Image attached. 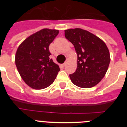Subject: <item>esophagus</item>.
<instances>
[{"mask_svg":"<svg viewBox=\"0 0 127 127\" xmlns=\"http://www.w3.org/2000/svg\"><path fill=\"white\" fill-rule=\"evenodd\" d=\"M67 60H66V62H65L64 63V64H62L63 67H65V66L66 65V64H67Z\"/></svg>","mask_w":127,"mask_h":127,"instance_id":"esophagus-1","label":"esophagus"}]
</instances>
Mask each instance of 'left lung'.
Segmentation results:
<instances>
[{
    "instance_id": "1",
    "label": "left lung",
    "mask_w": 127,
    "mask_h": 127,
    "mask_svg": "<svg viewBox=\"0 0 127 127\" xmlns=\"http://www.w3.org/2000/svg\"><path fill=\"white\" fill-rule=\"evenodd\" d=\"M65 37L74 46L77 55V69L69 75L71 81L83 88L97 85L105 76L111 60L106 44L93 33L78 28L65 30Z\"/></svg>"
}]
</instances>
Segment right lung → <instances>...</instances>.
Returning <instances> with one entry per match:
<instances>
[{
  "label": "right lung",
  "mask_w": 127,
  "mask_h": 127,
  "mask_svg": "<svg viewBox=\"0 0 127 127\" xmlns=\"http://www.w3.org/2000/svg\"><path fill=\"white\" fill-rule=\"evenodd\" d=\"M58 34V30L44 29L27 38L18 48L16 65L23 80L33 89L50 86L60 70L59 66L50 58L49 50Z\"/></svg>",
  "instance_id": "add662e5"
}]
</instances>
